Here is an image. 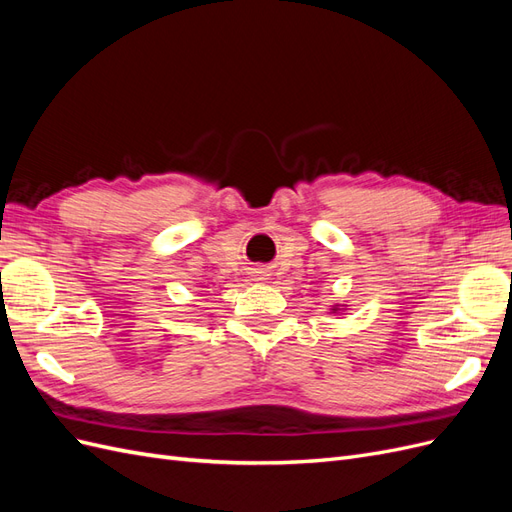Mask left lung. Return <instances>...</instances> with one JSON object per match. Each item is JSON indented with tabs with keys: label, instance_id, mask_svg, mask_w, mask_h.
<instances>
[{
	"label": "left lung",
	"instance_id": "obj_1",
	"mask_svg": "<svg viewBox=\"0 0 512 512\" xmlns=\"http://www.w3.org/2000/svg\"><path fill=\"white\" fill-rule=\"evenodd\" d=\"M335 312H337V307H333V314H335Z\"/></svg>",
	"mask_w": 512,
	"mask_h": 512
}]
</instances>
